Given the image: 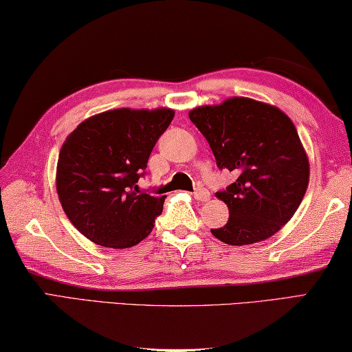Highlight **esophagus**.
I'll return each instance as SVG.
<instances>
[{
	"label": "esophagus",
	"instance_id": "obj_1",
	"mask_svg": "<svg viewBox=\"0 0 352 352\" xmlns=\"http://www.w3.org/2000/svg\"><path fill=\"white\" fill-rule=\"evenodd\" d=\"M193 195H195V198H197L198 201H207V199L210 198V193H209V190H207V188H203V187H198V188H195Z\"/></svg>",
	"mask_w": 352,
	"mask_h": 352
}]
</instances>
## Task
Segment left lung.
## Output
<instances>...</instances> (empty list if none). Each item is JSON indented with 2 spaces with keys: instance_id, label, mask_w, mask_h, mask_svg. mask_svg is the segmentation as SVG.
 I'll return each instance as SVG.
<instances>
[{
  "instance_id": "left-lung-1",
  "label": "left lung",
  "mask_w": 352,
  "mask_h": 352,
  "mask_svg": "<svg viewBox=\"0 0 352 352\" xmlns=\"http://www.w3.org/2000/svg\"><path fill=\"white\" fill-rule=\"evenodd\" d=\"M215 155L220 170L237 181L217 192L229 220L210 229L228 245H251L272 237L295 215L309 186V160L292 120L278 107L251 98L188 113Z\"/></svg>"
}]
</instances>
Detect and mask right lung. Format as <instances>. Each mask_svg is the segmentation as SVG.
<instances>
[{
	"instance_id": "obj_1",
	"label": "right lung",
	"mask_w": 352,
	"mask_h": 352,
	"mask_svg": "<svg viewBox=\"0 0 352 352\" xmlns=\"http://www.w3.org/2000/svg\"><path fill=\"white\" fill-rule=\"evenodd\" d=\"M173 117L171 109H115L85 120L62 145L57 195L68 220L94 243L122 250L151 234L165 197L140 192L137 182Z\"/></svg>"
}]
</instances>
